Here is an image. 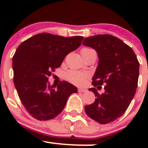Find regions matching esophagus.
I'll return each mask as SVG.
<instances>
[{
    "mask_svg": "<svg viewBox=\"0 0 148 148\" xmlns=\"http://www.w3.org/2000/svg\"><path fill=\"white\" fill-rule=\"evenodd\" d=\"M78 92H87V90L84 89V88H79V89H78Z\"/></svg>",
    "mask_w": 148,
    "mask_h": 148,
    "instance_id": "obj_1",
    "label": "esophagus"
}]
</instances>
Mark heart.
<instances>
[{
	"label": "heart",
	"mask_w": 148,
	"mask_h": 148,
	"mask_svg": "<svg viewBox=\"0 0 148 148\" xmlns=\"http://www.w3.org/2000/svg\"><path fill=\"white\" fill-rule=\"evenodd\" d=\"M85 50H92L91 49H84ZM89 76L88 73L79 72L75 71H70L67 73V78L72 84L77 85V86H82L86 83V79Z\"/></svg>",
	"instance_id": "b5f03b06"
}]
</instances>
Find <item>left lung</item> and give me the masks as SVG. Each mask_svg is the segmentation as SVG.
Instances as JSON below:
<instances>
[{
	"label": "left lung",
	"mask_w": 148,
	"mask_h": 148,
	"mask_svg": "<svg viewBox=\"0 0 148 148\" xmlns=\"http://www.w3.org/2000/svg\"><path fill=\"white\" fill-rule=\"evenodd\" d=\"M94 49L99 62L92 77V85L98 90L104 84V92L95 88V102L85 106L88 116L100 124L113 122L126 111L138 86L139 62L131 47L118 37L97 35L86 37L82 43Z\"/></svg>",
	"instance_id": "1"
}]
</instances>
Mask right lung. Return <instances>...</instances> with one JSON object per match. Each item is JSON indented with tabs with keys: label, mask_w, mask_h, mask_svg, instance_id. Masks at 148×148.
Returning a JSON list of instances; mask_svg holds the SVG:
<instances>
[{
	"label": "right lung",
	"mask_w": 148,
	"mask_h": 148,
	"mask_svg": "<svg viewBox=\"0 0 148 148\" xmlns=\"http://www.w3.org/2000/svg\"><path fill=\"white\" fill-rule=\"evenodd\" d=\"M84 38L40 33L18 47L12 58L14 86L33 118L39 120L55 118L63 110L69 97L77 92V88L65 81L55 88L48 77L67 54L79 48Z\"/></svg>",
	"instance_id": "1"
}]
</instances>
